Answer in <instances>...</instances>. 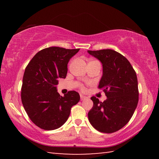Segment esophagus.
<instances>
[{"label":"esophagus","instance_id":"1","mask_svg":"<svg viewBox=\"0 0 159 159\" xmlns=\"http://www.w3.org/2000/svg\"><path fill=\"white\" fill-rule=\"evenodd\" d=\"M80 99H81L82 101H83V100H85V99H86L88 98L87 97H86V96H84V95H80Z\"/></svg>","mask_w":159,"mask_h":159}]
</instances>
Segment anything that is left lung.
<instances>
[{
    "label": "left lung",
    "instance_id": "1",
    "mask_svg": "<svg viewBox=\"0 0 159 159\" xmlns=\"http://www.w3.org/2000/svg\"><path fill=\"white\" fill-rule=\"evenodd\" d=\"M101 61L102 76L99 88L107 99L92 97L93 107L88 112L90 124L102 133H111L125 126L133 116L139 99L137 75L129 61L115 50H88Z\"/></svg>",
    "mask_w": 159,
    "mask_h": 159
}]
</instances>
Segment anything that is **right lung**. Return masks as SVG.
<instances>
[{
    "label": "right lung",
    "mask_w": 159,
    "mask_h": 159,
    "mask_svg": "<svg viewBox=\"0 0 159 159\" xmlns=\"http://www.w3.org/2000/svg\"><path fill=\"white\" fill-rule=\"evenodd\" d=\"M80 49L50 47L31 59L24 74L21 98L26 114L35 125L52 130L64 125L71 108L80 100L76 91L64 97L57 92L58 79H65L67 64Z\"/></svg>",
    "instance_id": "obj_1"
}]
</instances>
